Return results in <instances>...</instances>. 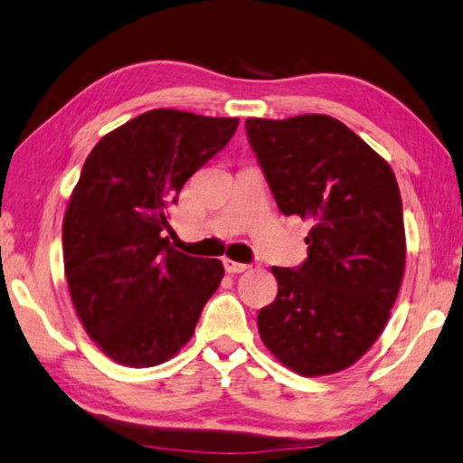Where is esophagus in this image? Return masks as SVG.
I'll return each mask as SVG.
<instances>
[{"label":"esophagus","mask_w":463,"mask_h":463,"mask_svg":"<svg viewBox=\"0 0 463 463\" xmlns=\"http://www.w3.org/2000/svg\"><path fill=\"white\" fill-rule=\"evenodd\" d=\"M223 266H225V270L230 272V274H240V272H246L250 269L248 264L233 262V260H230V258H223Z\"/></svg>","instance_id":"1"}]
</instances>
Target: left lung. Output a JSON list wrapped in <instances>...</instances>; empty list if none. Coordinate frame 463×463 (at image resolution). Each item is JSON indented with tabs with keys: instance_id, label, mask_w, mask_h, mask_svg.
<instances>
[{
	"instance_id": "left-lung-1",
	"label": "left lung",
	"mask_w": 463,
	"mask_h": 463,
	"mask_svg": "<svg viewBox=\"0 0 463 463\" xmlns=\"http://www.w3.org/2000/svg\"><path fill=\"white\" fill-rule=\"evenodd\" d=\"M280 213L311 222L307 260L272 266L279 295L258 313L274 358L301 376L350 368L383 334L407 241L388 162L335 118L246 119Z\"/></svg>"
}]
</instances>
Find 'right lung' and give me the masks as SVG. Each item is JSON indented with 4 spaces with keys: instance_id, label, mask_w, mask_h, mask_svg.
I'll use <instances>...</instances> for the list:
<instances>
[{
    "instance_id": "right-lung-1",
    "label": "right lung",
    "mask_w": 463,
    "mask_h": 463,
    "mask_svg": "<svg viewBox=\"0 0 463 463\" xmlns=\"http://www.w3.org/2000/svg\"><path fill=\"white\" fill-rule=\"evenodd\" d=\"M238 124L152 109L105 134L85 160L62 222L64 274L89 337L121 366L173 358L223 279L222 262L178 252L165 232L183 184Z\"/></svg>"
}]
</instances>
